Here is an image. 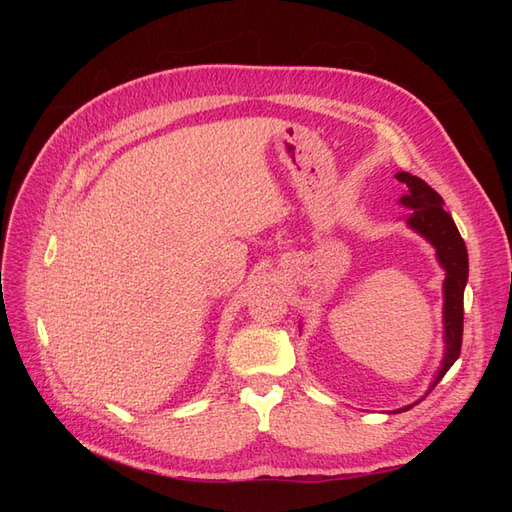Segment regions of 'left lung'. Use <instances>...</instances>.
Masks as SVG:
<instances>
[{"label":"left lung","mask_w":512,"mask_h":512,"mask_svg":"<svg viewBox=\"0 0 512 512\" xmlns=\"http://www.w3.org/2000/svg\"><path fill=\"white\" fill-rule=\"evenodd\" d=\"M399 183L406 185V194L401 196V205L410 207L408 226L414 228L436 247L440 265L446 269L444 280V333L446 352L436 380L429 386L433 391L451 365L459 359L463 339V288L468 282V250L451 215L444 209L442 196L425 183L421 177L410 173H397ZM410 408V406H408ZM406 408V410H408Z\"/></svg>","instance_id":"1"}]
</instances>
